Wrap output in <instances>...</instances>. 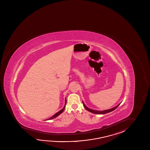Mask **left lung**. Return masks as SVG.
<instances>
[{
  "label": "left lung",
  "mask_w": 150,
  "mask_h": 150,
  "mask_svg": "<svg viewBox=\"0 0 150 150\" xmlns=\"http://www.w3.org/2000/svg\"><path fill=\"white\" fill-rule=\"evenodd\" d=\"M83 102V106H84V108H86V110H87L88 111L91 112V113H93L98 114H106L108 113H110V112H112V111H113L114 110H115L117 107L119 106L120 104H120H119L118 105H117V106L111 108V109H109V110H91V109L89 108L88 107H87V106L85 105L84 102Z\"/></svg>",
  "instance_id": "obj_1"
}]
</instances>
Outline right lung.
I'll use <instances>...</instances> for the list:
<instances>
[{
    "label": "right lung",
    "mask_w": 150,
    "mask_h": 150,
    "mask_svg": "<svg viewBox=\"0 0 150 150\" xmlns=\"http://www.w3.org/2000/svg\"><path fill=\"white\" fill-rule=\"evenodd\" d=\"M66 103H67V100H65V105L64 106V107L62 108V110H60L59 112H58L57 113H56L54 114L53 116H52L51 117H50V118H49V119H47V120H51V119H54L55 117H58L59 115H60L62 113V112L64 111V110L65 109V107H66Z\"/></svg>",
    "instance_id": "add662e5"
}]
</instances>
